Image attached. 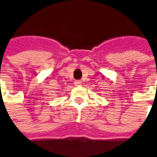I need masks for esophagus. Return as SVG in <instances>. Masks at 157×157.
Segmentation results:
<instances>
[{
	"label": "esophagus",
	"instance_id": "1",
	"mask_svg": "<svg viewBox=\"0 0 157 157\" xmlns=\"http://www.w3.org/2000/svg\"><path fill=\"white\" fill-rule=\"evenodd\" d=\"M81 83H82V82H81V81H74V85H75L76 86H81Z\"/></svg>",
	"mask_w": 157,
	"mask_h": 157
}]
</instances>
